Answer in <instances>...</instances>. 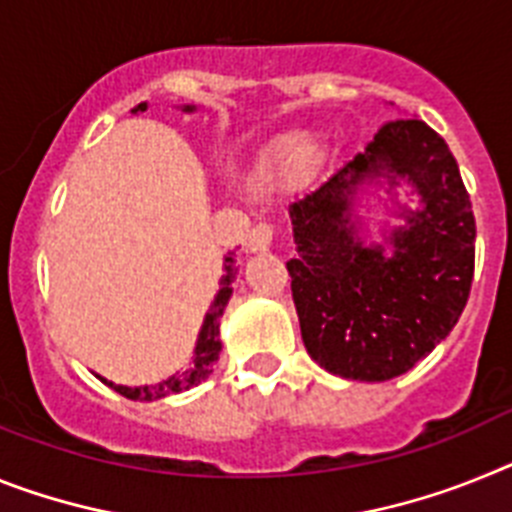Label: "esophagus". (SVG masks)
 <instances>
[{
    "mask_svg": "<svg viewBox=\"0 0 512 512\" xmlns=\"http://www.w3.org/2000/svg\"><path fill=\"white\" fill-rule=\"evenodd\" d=\"M273 226L270 224H257L252 226L250 237H247V247L250 252H268L270 244H273Z\"/></svg>",
    "mask_w": 512,
    "mask_h": 512,
    "instance_id": "obj_1",
    "label": "esophagus"
}]
</instances>
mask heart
<instances>
[{
  "label": "heart",
  "mask_w": 512,
  "mask_h": 512,
  "mask_svg": "<svg viewBox=\"0 0 512 512\" xmlns=\"http://www.w3.org/2000/svg\"><path fill=\"white\" fill-rule=\"evenodd\" d=\"M317 154V144L309 136H291L283 141L273 154V175L275 177H293L304 172Z\"/></svg>",
  "instance_id": "b5f03b06"
}]
</instances>
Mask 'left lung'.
Wrapping results in <instances>:
<instances>
[{
  "mask_svg": "<svg viewBox=\"0 0 512 512\" xmlns=\"http://www.w3.org/2000/svg\"><path fill=\"white\" fill-rule=\"evenodd\" d=\"M383 187L405 219L362 239L357 195ZM407 184L421 206L396 201ZM299 255L286 262L306 353L353 381L410 371L459 322L474 278V213L446 141L417 118L381 126L366 151L288 206Z\"/></svg>",
  "mask_w": 512,
  "mask_h": 512,
  "instance_id": "1",
  "label": "left lung"
}]
</instances>
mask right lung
Returning a JSON list of instances; mask_svg holds the SVG:
<instances>
[{"mask_svg": "<svg viewBox=\"0 0 512 512\" xmlns=\"http://www.w3.org/2000/svg\"><path fill=\"white\" fill-rule=\"evenodd\" d=\"M149 108L146 102L136 105L133 113H144ZM182 113H195V105H182ZM237 278V265H234V252L224 257V275H221L219 281V291L213 296L211 306H208L206 317H203V327L198 332V340H195V348H193V358L190 363L182 371H177L175 376L170 379L159 381V384H151V386H123V384H113V381L102 379L108 386H113L118 394L128 399H136V402H154V399H164V397H172V394H180V391H188L193 386H198L201 381H206L208 376L213 373V363L219 361V353H221V340H219V324L221 317H224V309L231 299V283Z\"/></svg>", "mask_w": 512, "mask_h": 512, "instance_id": "right-lung-1", "label": "right lung"}]
</instances>
